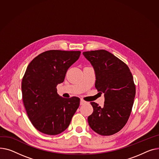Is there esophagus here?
Segmentation results:
<instances>
[{"label":"esophagus","mask_w":159,"mask_h":159,"mask_svg":"<svg viewBox=\"0 0 159 159\" xmlns=\"http://www.w3.org/2000/svg\"><path fill=\"white\" fill-rule=\"evenodd\" d=\"M86 102H86L85 101H84L83 99H81V100H80V105H84V104H85Z\"/></svg>","instance_id":"esophagus-1"}]
</instances>
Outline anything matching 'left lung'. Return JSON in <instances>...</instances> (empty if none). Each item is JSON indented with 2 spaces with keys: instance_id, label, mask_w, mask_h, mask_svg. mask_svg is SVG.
<instances>
[{
  "instance_id": "1",
  "label": "left lung",
  "mask_w": 159,
  "mask_h": 159,
  "mask_svg": "<svg viewBox=\"0 0 159 159\" xmlns=\"http://www.w3.org/2000/svg\"><path fill=\"white\" fill-rule=\"evenodd\" d=\"M96 74L95 87L103 93L101 107L91 102L93 113L88 117L90 127L101 135H113L122 129L129 119L135 96V86L128 67L105 50L83 52Z\"/></svg>"
}]
</instances>
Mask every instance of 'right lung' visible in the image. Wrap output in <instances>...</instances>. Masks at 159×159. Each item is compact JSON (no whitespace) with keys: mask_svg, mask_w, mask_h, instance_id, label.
<instances>
[{"mask_svg":"<svg viewBox=\"0 0 159 159\" xmlns=\"http://www.w3.org/2000/svg\"><path fill=\"white\" fill-rule=\"evenodd\" d=\"M80 51L50 50L28 65L22 81V99L31 123L39 132L58 135L66 129L80 106V98H64L57 86L63 82L68 69Z\"/></svg>","mask_w":159,"mask_h":159,"instance_id":"obj_1","label":"right lung"}]
</instances>
